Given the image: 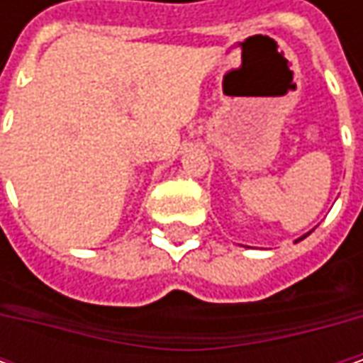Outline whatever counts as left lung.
Here are the masks:
<instances>
[{"label":"left lung","mask_w":363,"mask_h":363,"mask_svg":"<svg viewBox=\"0 0 363 363\" xmlns=\"http://www.w3.org/2000/svg\"><path fill=\"white\" fill-rule=\"evenodd\" d=\"M305 236H307V234H305ZM305 236H301V238H299V240H303V238H305ZM299 240H297V242H299Z\"/></svg>","instance_id":"left-lung-1"}]
</instances>
